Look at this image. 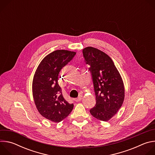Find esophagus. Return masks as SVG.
I'll list each match as a JSON object with an SVG mask.
<instances>
[{
  "label": "esophagus",
  "mask_w": 155,
  "mask_h": 155,
  "mask_svg": "<svg viewBox=\"0 0 155 155\" xmlns=\"http://www.w3.org/2000/svg\"><path fill=\"white\" fill-rule=\"evenodd\" d=\"M81 99H82L81 96H79V97H78L77 98H75V101L76 102H79V101H80L81 100Z\"/></svg>",
  "instance_id": "esophagus-1"
}]
</instances>
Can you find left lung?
Segmentation results:
<instances>
[{
  "mask_svg": "<svg viewBox=\"0 0 155 155\" xmlns=\"http://www.w3.org/2000/svg\"><path fill=\"white\" fill-rule=\"evenodd\" d=\"M86 64L90 65L96 104L91 114L97 120L107 121L121 108L124 99V87L121 77L107 54L91 47L83 50Z\"/></svg>",
  "mask_w": 155,
  "mask_h": 155,
  "instance_id": "1",
  "label": "left lung"
}]
</instances>
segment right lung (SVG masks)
Listing matches in <instances>:
<instances>
[{
	"instance_id": "1",
	"label": "right lung",
	"mask_w": 155,
	"mask_h": 155,
	"mask_svg": "<svg viewBox=\"0 0 155 155\" xmlns=\"http://www.w3.org/2000/svg\"><path fill=\"white\" fill-rule=\"evenodd\" d=\"M75 52L56 50L43 58L35 71L32 93L39 113L45 118L59 123L67 117L74 108L62 95L58 83L61 70L75 56Z\"/></svg>"
}]
</instances>
